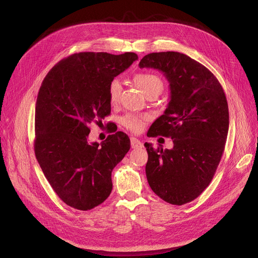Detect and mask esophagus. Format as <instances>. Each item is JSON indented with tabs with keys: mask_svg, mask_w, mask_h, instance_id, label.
<instances>
[{
	"mask_svg": "<svg viewBox=\"0 0 258 258\" xmlns=\"http://www.w3.org/2000/svg\"><path fill=\"white\" fill-rule=\"evenodd\" d=\"M131 146L132 148H141L143 147V143L141 141H139L137 138H131Z\"/></svg>",
	"mask_w": 258,
	"mask_h": 258,
	"instance_id": "obj_1",
	"label": "esophagus"
}]
</instances>
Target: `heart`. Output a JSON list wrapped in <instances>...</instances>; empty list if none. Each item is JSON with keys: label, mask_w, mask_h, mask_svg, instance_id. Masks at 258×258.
<instances>
[{"label": "heart", "mask_w": 258, "mask_h": 258, "mask_svg": "<svg viewBox=\"0 0 258 258\" xmlns=\"http://www.w3.org/2000/svg\"><path fill=\"white\" fill-rule=\"evenodd\" d=\"M135 83L140 88V90L148 96L151 94H160L163 91L164 85L162 79L153 73H139L134 78ZM121 93V85L120 81L114 79L108 87V97L112 104H115L119 101ZM150 119L147 115H138V114H127L121 119L122 124H123L127 130L133 133H140L146 122Z\"/></svg>", "instance_id": "heart-1"}]
</instances>
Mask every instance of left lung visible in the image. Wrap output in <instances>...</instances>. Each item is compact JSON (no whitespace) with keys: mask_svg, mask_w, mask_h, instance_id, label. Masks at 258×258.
Wrapping results in <instances>:
<instances>
[{"mask_svg":"<svg viewBox=\"0 0 258 258\" xmlns=\"http://www.w3.org/2000/svg\"><path fill=\"white\" fill-rule=\"evenodd\" d=\"M140 68H153L169 83L170 100L147 132L172 139L171 150L153 147L145 166L152 190L172 205L197 199L210 184L224 153L229 130L226 95L206 67L179 52L145 55Z\"/></svg>","mask_w":258,"mask_h":258,"instance_id":"8db88e82","label":"left lung"}]
</instances>
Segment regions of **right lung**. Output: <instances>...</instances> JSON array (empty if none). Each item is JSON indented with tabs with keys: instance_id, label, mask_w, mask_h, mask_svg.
<instances>
[{
	"instance_id": "1",
	"label": "right lung",
	"mask_w": 258,
	"mask_h": 258,
	"mask_svg": "<svg viewBox=\"0 0 258 258\" xmlns=\"http://www.w3.org/2000/svg\"><path fill=\"white\" fill-rule=\"evenodd\" d=\"M138 59L136 53H75L54 66L35 104L34 152L59 199L90 210L110 196L112 171L130 151L126 134L117 132L100 144L89 142V124L111 113L108 87Z\"/></svg>"
}]
</instances>
